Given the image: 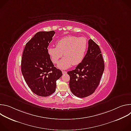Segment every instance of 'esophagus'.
Instances as JSON below:
<instances>
[{
    "label": "esophagus",
    "mask_w": 131,
    "mask_h": 131,
    "mask_svg": "<svg viewBox=\"0 0 131 131\" xmlns=\"http://www.w3.org/2000/svg\"><path fill=\"white\" fill-rule=\"evenodd\" d=\"M62 73H63V74H65L67 73V71H62Z\"/></svg>",
    "instance_id": "34e87169"
}]
</instances>
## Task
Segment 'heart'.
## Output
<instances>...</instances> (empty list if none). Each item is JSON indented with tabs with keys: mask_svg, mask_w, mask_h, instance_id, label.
<instances>
[{
	"mask_svg": "<svg viewBox=\"0 0 131 131\" xmlns=\"http://www.w3.org/2000/svg\"><path fill=\"white\" fill-rule=\"evenodd\" d=\"M88 48V41L85 37L67 36L59 39L56 47H49L47 52L54 64H57L63 53L64 57L60 61L58 67L67 69L72 65L80 64L84 59Z\"/></svg>",
	"mask_w": 131,
	"mask_h": 131,
	"instance_id": "1",
	"label": "heart"
}]
</instances>
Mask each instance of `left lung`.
I'll list each match as a JSON object with an SVG mask.
<instances>
[{
	"mask_svg": "<svg viewBox=\"0 0 131 131\" xmlns=\"http://www.w3.org/2000/svg\"><path fill=\"white\" fill-rule=\"evenodd\" d=\"M83 61L74 70L67 72L69 87L77 97L83 98L94 93L100 84L105 64L99 46L91 39Z\"/></svg>",
	"mask_w": 131,
	"mask_h": 131,
	"instance_id": "obj_1",
	"label": "left lung"
}]
</instances>
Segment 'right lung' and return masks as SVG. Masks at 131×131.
<instances>
[{
	"label": "right lung",
	"instance_id": "obj_1",
	"mask_svg": "<svg viewBox=\"0 0 131 131\" xmlns=\"http://www.w3.org/2000/svg\"><path fill=\"white\" fill-rule=\"evenodd\" d=\"M54 34L53 30L37 32L26 44L23 52L22 74L31 91L40 96L53 94L56 81L62 76L61 70L54 67L47 52Z\"/></svg>",
	"mask_w": 131,
	"mask_h": 131
}]
</instances>
